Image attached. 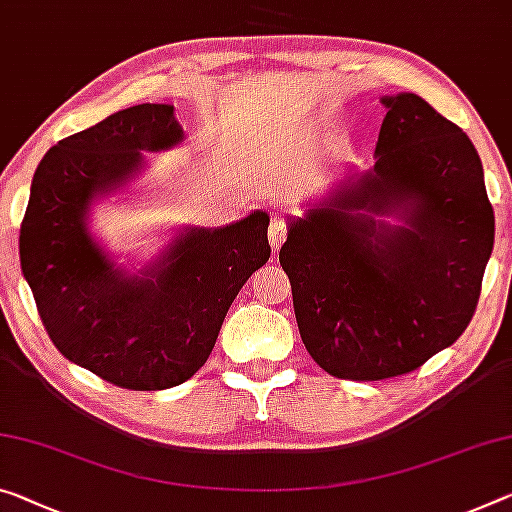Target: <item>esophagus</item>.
<instances>
[{"instance_id": "34e87169", "label": "esophagus", "mask_w": 512, "mask_h": 512, "mask_svg": "<svg viewBox=\"0 0 512 512\" xmlns=\"http://www.w3.org/2000/svg\"><path fill=\"white\" fill-rule=\"evenodd\" d=\"M267 238H270V245H272L274 249H279V247L283 245V240L288 238V224H286V219L279 217V215H274L272 222H270V231H267Z\"/></svg>"}]
</instances>
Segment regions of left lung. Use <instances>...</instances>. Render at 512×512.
Instances as JSON below:
<instances>
[{
    "label": "left lung",
    "mask_w": 512,
    "mask_h": 512,
    "mask_svg": "<svg viewBox=\"0 0 512 512\" xmlns=\"http://www.w3.org/2000/svg\"><path fill=\"white\" fill-rule=\"evenodd\" d=\"M382 105L373 167L290 217L279 251L306 350L341 380L410 373L458 341L494 245L469 137L416 93Z\"/></svg>",
    "instance_id": "1"
}]
</instances>
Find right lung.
I'll return each mask as SVG.
<instances>
[{"label":"right lung","mask_w":512,"mask_h":512,"mask_svg":"<svg viewBox=\"0 0 512 512\" xmlns=\"http://www.w3.org/2000/svg\"><path fill=\"white\" fill-rule=\"evenodd\" d=\"M183 141L174 105L121 109L61 139L38 164L20 226V265L57 350L121 389L178 387L215 348L226 311L270 258V217L185 229L137 274L93 240L89 208L144 169L141 151Z\"/></svg>","instance_id":"add662e5"}]
</instances>
